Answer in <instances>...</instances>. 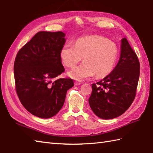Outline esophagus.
Masks as SVG:
<instances>
[{
    "label": "esophagus",
    "mask_w": 153,
    "mask_h": 153,
    "mask_svg": "<svg viewBox=\"0 0 153 153\" xmlns=\"http://www.w3.org/2000/svg\"><path fill=\"white\" fill-rule=\"evenodd\" d=\"M82 84V82L80 81H75L74 82V84H75V85H79Z\"/></svg>",
    "instance_id": "34e87169"
}]
</instances>
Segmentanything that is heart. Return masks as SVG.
Segmentation results:
<instances>
[{
    "instance_id": "b5f03b06",
    "label": "heart",
    "mask_w": 153,
    "mask_h": 153,
    "mask_svg": "<svg viewBox=\"0 0 153 153\" xmlns=\"http://www.w3.org/2000/svg\"><path fill=\"white\" fill-rule=\"evenodd\" d=\"M118 56L116 44L99 36L82 37L77 39L74 44L68 42L60 51L63 64L68 68H74L84 57L83 64L68 73L69 77L79 81L95 74L97 77L107 76L115 68Z\"/></svg>"
}]
</instances>
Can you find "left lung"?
<instances>
[{
  "instance_id": "1",
  "label": "left lung",
  "mask_w": 153,
  "mask_h": 153,
  "mask_svg": "<svg viewBox=\"0 0 153 153\" xmlns=\"http://www.w3.org/2000/svg\"><path fill=\"white\" fill-rule=\"evenodd\" d=\"M140 69L136 53L127 39L123 38L117 65L108 75L92 84L89 104L97 116L110 120L125 112L135 98Z\"/></svg>"
}]
</instances>
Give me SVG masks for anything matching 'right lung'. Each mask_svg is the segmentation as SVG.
<instances>
[{
    "label": "right lung",
    "mask_w": 153,
    "mask_h": 153,
    "mask_svg": "<svg viewBox=\"0 0 153 153\" xmlns=\"http://www.w3.org/2000/svg\"><path fill=\"white\" fill-rule=\"evenodd\" d=\"M62 32H39L19 51L14 63L16 92L23 106L40 118L54 116L64 105L71 79L64 72L60 51L66 39Z\"/></svg>",
    "instance_id": "obj_1"
}]
</instances>
